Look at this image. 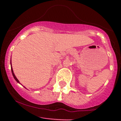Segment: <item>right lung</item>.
<instances>
[{"label": "right lung", "instance_id": "add662e5", "mask_svg": "<svg viewBox=\"0 0 121 121\" xmlns=\"http://www.w3.org/2000/svg\"><path fill=\"white\" fill-rule=\"evenodd\" d=\"M11 72H12V74H13V76L14 78V79L16 80V81H17V82H18V83H20V82L19 81V80L17 79V78L16 77V76H15L14 73L13 72V68H12V65H11Z\"/></svg>", "mask_w": 121, "mask_h": 121}]
</instances>
